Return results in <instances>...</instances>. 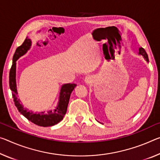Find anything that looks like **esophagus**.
<instances>
[{
  "instance_id": "obj_1",
  "label": "esophagus",
  "mask_w": 160,
  "mask_h": 160,
  "mask_svg": "<svg viewBox=\"0 0 160 160\" xmlns=\"http://www.w3.org/2000/svg\"><path fill=\"white\" fill-rule=\"evenodd\" d=\"M92 78L91 76H90V75L86 76L85 78V83H87V84H90V83H91V82H92Z\"/></svg>"
}]
</instances>
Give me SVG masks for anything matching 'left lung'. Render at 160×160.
Segmentation results:
<instances>
[{
	"mask_svg": "<svg viewBox=\"0 0 160 160\" xmlns=\"http://www.w3.org/2000/svg\"><path fill=\"white\" fill-rule=\"evenodd\" d=\"M139 54H141L142 55H143L144 58H145L147 61H148V62L149 61V60H148V54H147L145 50H144L143 48H139Z\"/></svg>",
	"mask_w": 160,
	"mask_h": 160,
	"instance_id": "8db88e82",
	"label": "left lung"
}]
</instances>
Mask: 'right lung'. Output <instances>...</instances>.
Segmentation results:
<instances>
[{"mask_svg":"<svg viewBox=\"0 0 160 160\" xmlns=\"http://www.w3.org/2000/svg\"><path fill=\"white\" fill-rule=\"evenodd\" d=\"M31 45V40L28 38H25L21 46L18 47L12 58V64L9 73V85L12 91V98L14 103L18 110L25 118L32 122L35 125L41 127H50L56 125L63 119L65 113L67 112L68 103H69L70 94L74 90L75 84H65L63 85L60 90V100L58 107L54 111H49L48 112H42L38 114L28 112L26 109L23 108L21 104V101L17 98V89L16 82V60L23 55L29 50Z\"/></svg>","mask_w":160,"mask_h":160,"instance_id":"1","label":"right lung"}]
</instances>
